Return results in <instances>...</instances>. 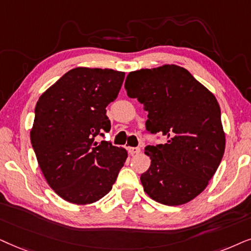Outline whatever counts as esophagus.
Instances as JSON below:
<instances>
[{
    "label": "esophagus",
    "mask_w": 251,
    "mask_h": 251,
    "mask_svg": "<svg viewBox=\"0 0 251 251\" xmlns=\"http://www.w3.org/2000/svg\"><path fill=\"white\" fill-rule=\"evenodd\" d=\"M127 150L131 155H136V153H139L140 151H141V149H140L139 147H136V148H134V147H128Z\"/></svg>",
    "instance_id": "esophagus-1"
}]
</instances>
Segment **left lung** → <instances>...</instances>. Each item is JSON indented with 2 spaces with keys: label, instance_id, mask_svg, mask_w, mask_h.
<instances>
[{
  "label": "left lung",
  "instance_id": "obj_1",
  "mask_svg": "<svg viewBox=\"0 0 251 251\" xmlns=\"http://www.w3.org/2000/svg\"><path fill=\"white\" fill-rule=\"evenodd\" d=\"M125 89L148 111L147 131L166 139L145 150L151 164L140 178L143 190L165 205L192 201L206 188L225 151L215 95L175 64L129 72Z\"/></svg>",
  "mask_w": 251,
  "mask_h": 251
}]
</instances>
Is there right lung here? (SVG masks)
Returning a JSON list of instances; mask_svg holds the SVG:
<instances>
[{"label":"right lung","mask_w":251,"mask_h":251,"mask_svg":"<svg viewBox=\"0 0 251 251\" xmlns=\"http://www.w3.org/2000/svg\"><path fill=\"white\" fill-rule=\"evenodd\" d=\"M125 72L75 68L39 98L31 143L45 178L73 204L98 202L108 194L127 151L95 136L109 132L105 108L117 99Z\"/></svg>","instance_id":"right-lung-1"}]
</instances>
